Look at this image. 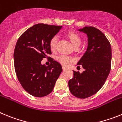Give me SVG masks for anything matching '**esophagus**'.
<instances>
[{
  "label": "esophagus",
  "mask_w": 122,
  "mask_h": 122,
  "mask_svg": "<svg viewBox=\"0 0 122 122\" xmlns=\"http://www.w3.org/2000/svg\"><path fill=\"white\" fill-rule=\"evenodd\" d=\"M62 68H63V70H66V68L65 67V66H62Z\"/></svg>",
  "instance_id": "esophagus-1"
}]
</instances>
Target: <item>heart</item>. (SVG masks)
<instances>
[{
	"mask_svg": "<svg viewBox=\"0 0 122 122\" xmlns=\"http://www.w3.org/2000/svg\"><path fill=\"white\" fill-rule=\"evenodd\" d=\"M66 36L75 47H77L81 44V36L77 32L74 31H69L66 33ZM57 43V36H52L49 41V46L51 50H55ZM57 60L63 65L67 66L73 62V59L67 55L62 54L58 56L57 57Z\"/></svg>",
	"mask_w": 122,
	"mask_h": 122,
	"instance_id": "1",
	"label": "heart"
}]
</instances>
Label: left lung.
<instances>
[{
  "label": "left lung",
  "instance_id": "1",
  "mask_svg": "<svg viewBox=\"0 0 122 122\" xmlns=\"http://www.w3.org/2000/svg\"><path fill=\"white\" fill-rule=\"evenodd\" d=\"M78 30L86 33L88 38L87 50L77 63L84 71L82 73L73 71L68 86L74 97L86 98L95 94L104 85L111 67L112 50L107 38L97 28L85 27Z\"/></svg>",
  "mask_w": 122,
  "mask_h": 122
}]
</instances>
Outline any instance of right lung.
Masks as SVG:
<instances>
[{"instance_id": "add662e5", "label": "right lung", "mask_w": 122, "mask_h": 122, "mask_svg": "<svg viewBox=\"0 0 122 122\" xmlns=\"http://www.w3.org/2000/svg\"><path fill=\"white\" fill-rule=\"evenodd\" d=\"M62 27L37 24L18 40L14 51L15 71L24 89L33 97H43L51 93L62 71L61 65L52 58L49 66L41 64L43 59L51 54L50 40Z\"/></svg>"}]
</instances>
